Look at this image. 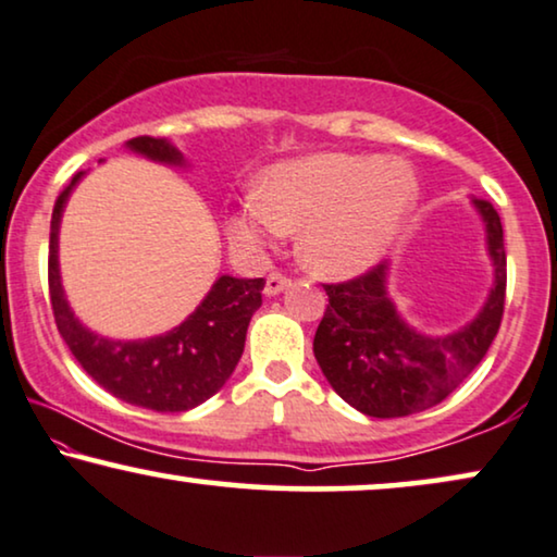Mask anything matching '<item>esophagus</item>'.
<instances>
[{
	"mask_svg": "<svg viewBox=\"0 0 557 557\" xmlns=\"http://www.w3.org/2000/svg\"><path fill=\"white\" fill-rule=\"evenodd\" d=\"M293 285V280L287 277V274H280V272H272L270 277H267V285H264V293L270 295H280L285 290V287H290Z\"/></svg>",
	"mask_w": 557,
	"mask_h": 557,
	"instance_id": "1",
	"label": "esophagus"
}]
</instances>
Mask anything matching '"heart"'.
Listing matches in <instances>:
<instances>
[{"instance_id": "1", "label": "heart", "mask_w": 557, "mask_h": 557, "mask_svg": "<svg viewBox=\"0 0 557 557\" xmlns=\"http://www.w3.org/2000/svg\"><path fill=\"white\" fill-rule=\"evenodd\" d=\"M414 203L418 177L407 162L323 152L274 165L232 234L257 249L302 225V262L325 277H351L387 251Z\"/></svg>"}]
</instances>
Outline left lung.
<instances>
[{"label":"left lung","mask_w":557,"mask_h":557,"mask_svg":"<svg viewBox=\"0 0 557 557\" xmlns=\"http://www.w3.org/2000/svg\"><path fill=\"white\" fill-rule=\"evenodd\" d=\"M486 224L494 287L476 321L450 336H422L387 298V262L346 283L323 285L329 295L313 354L341 399L369 418H403L441 405L484 359L502 325L507 295V251L496 209L476 198Z\"/></svg>","instance_id":"8db88e82"}]
</instances>
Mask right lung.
<instances>
[{
  "label": "right lung",
  "instance_id": "1",
  "mask_svg": "<svg viewBox=\"0 0 557 557\" xmlns=\"http://www.w3.org/2000/svg\"><path fill=\"white\" fill-rule=\"evenodd\" d=\"M145 158L183 165V154L162 137H135L127 143ZM84 173H76L53 206L48 251V287L55 325L84 372L124 403L154 412H185L224 387L239 364L247 329L262 306L264 280L219 277L188 321L165 336L147 341H109L78 323L63 298L58 274V226L65 198Z\"/></svg>",
  "mask_w": 557,
  "mask_h": 557
}]
</instances>
